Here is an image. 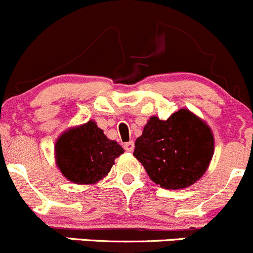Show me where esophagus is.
Returning a JSON list of instances; mask_svg holds the SVG:
<instances>
[{"instance_id":"obj_1","label":"esophagus","mask_w":253,"mask_h":253,"mask_svg":"<svg viewBox=\"0 0 253 253\" xmlns=\"http://www.w3.org/2000/svg\"><path fill=\"white\" fill-rule=\"evenodd\" d=\"M134 142L132 141H127V142H126V144H124V149H126V151H127V152H131L132 150H134Z\"/></svg>"}]
</instances>
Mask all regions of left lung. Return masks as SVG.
Listing matches in <instances>:
<instances>
[{
  "label": "left lung",
  "mask_w": 253,
  "mask_h": 253,
  "mask_svg": "<svg viewBox=\"0 0 253 253\" xmlns=\"http://www.w3.org/2000/svg\"><path fill=\"white\" fill-rule=\"evenodd\" d=\"M214 154L211 127L188 109L167 121L152 117L135 141L134 156L162 188L192 186L207 171Z\"/></svg>",
  "instance_id": "8db88e82"
}]
</instances>
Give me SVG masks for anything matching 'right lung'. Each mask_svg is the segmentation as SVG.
Returning <instances> with one entry per match:
<instances>
[{"instance_id": "add662e5", "label": "right lung", "mask_w": 253, "mask_h": 253, "mask_svg": "<svg viewBox=\"0 0 253 253\" xmlns=\"http://www.w3.org/2000/svg\"><path fill=\"white\" fill-rule=\"evenodd\" d=\"M123 147L107 139L94 122L65 131L55 145V157L61 173L79 184L96 183L111 171Z\"/></svg>"}]
</instances>
